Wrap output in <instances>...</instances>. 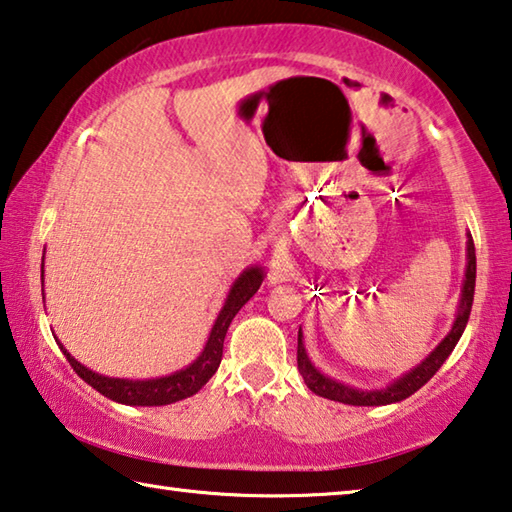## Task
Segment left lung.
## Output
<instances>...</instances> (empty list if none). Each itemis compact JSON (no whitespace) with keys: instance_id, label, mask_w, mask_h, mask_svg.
<instances>
[{"instance_id":"left-lung-1","label":"left lung","mask_w":512,"mask_h":512,"mask_svg":"<svg viewBox=\"0 0 512 512\" xmlns=\"http://www.w3.org/2000/svg\"><path fill=\"white\" fill-rule=\"evenodd\" d=\"M474 282H476L474 241H472V237H467L465 282H463V291H461V305H458V314H456L452 329H449V334L436 345V350H433L427 359L418 363V366L406 372V375H402L400 379H395L393 384L381 388V391H361V388H352L348 384H341V381L323 375V372H320L314 363L309 361L305 343H302V332H298V370H300L302 379H305L307 388L311 393L327 397V400L352 404V406H384V404L406 400V397L413 395L415 391H420V388L427 384L433 375H436L438 368L443 366L445 359L456 348V343H458V339H461L463 329L467 325V318H470V311H472Z\"/></svg>"}]
</instances>
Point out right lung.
<instances>
[{
  "label": "right lung",
  "instance_id": "1",
  "mask_svg": "<svg viewBox=\"0 0 512 512\" xmlns=\"http://www.w3.org/2000/svg\"><path fill=\"white\" fill-rule=\"evenodd\" d=\"M262 280H264V271L259 266H250L237 277L228 293V298H225L223 309L214 320L210 339H207L203 352L198 354V359L194 363H189L187 368L173 372L169 377L144 379V381L103 377L99 372H92L90 368H85L83 363L76 361L72 354L60 345V341L58 345L67 357L69 366L76 370V375H79L83 381H88L92 388H97L101 395H106L112 402L128 404V406H164V404L180 402L185 400V397H192L194 393L201 391L216 372V368H219L221 357H223L225 332H228L232 318L239 314V309L255 296Z\"/></svg>",
  "mask_w": 512,
  "mask_h": 512
}]
</instances>
